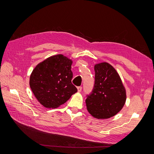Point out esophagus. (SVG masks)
Here are the masks:
<instances>
[{"mask_svg": "<svg viewBox=\"0 0 154 154\" xmlns=\"http://www.w3.org/2000/svg\"><path fill=\"white\" fill-rule=\"evenodd\" d=\"M77 89H78V92H81L82 90V86H78L77 88Z\"/></svg>", "mask_w": 154, "mask_h": 154, "instance_id": "1", "label": "esophagus"}]
</instances>
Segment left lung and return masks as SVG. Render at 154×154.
I'll return each mask as SVG.
<instances>
[{"label": "left lung", "instance_id": "8db88e82", "mask_svg": "<svg viewBox=\"0 0 154 154\" xmlns=\"http://www.w3.org/2000/svg\"><path fill=\"white\" fill-rule=\"evenodd\" d=\"M94 85L86 99L87 110L98 119L118 113L125 103L126 90L116 69L106 62L94 65Z\"/></svg>", "mask_w": 154, "mask_h": 154}]
</instances>
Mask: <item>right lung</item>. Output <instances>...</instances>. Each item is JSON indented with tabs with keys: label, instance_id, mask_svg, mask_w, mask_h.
<instances>
[{
	"label": "right lung",
	"instance_id": "right-lung-1",
	"mask_svg": "<svg viewBox=\"0 0 154 154\" xmlns=\"http://www.w3.org/2000/svg\"><path fill=\"white\" fill-rule=\"evenodd\" d=\"M72 61L63 54L49 57L33 69L29 85L39 103L56 108L66 103L78 91L71 83Z\"/></svg>",
	"mask_w": 154,
	"mask_h": 154
}]
</instances>
